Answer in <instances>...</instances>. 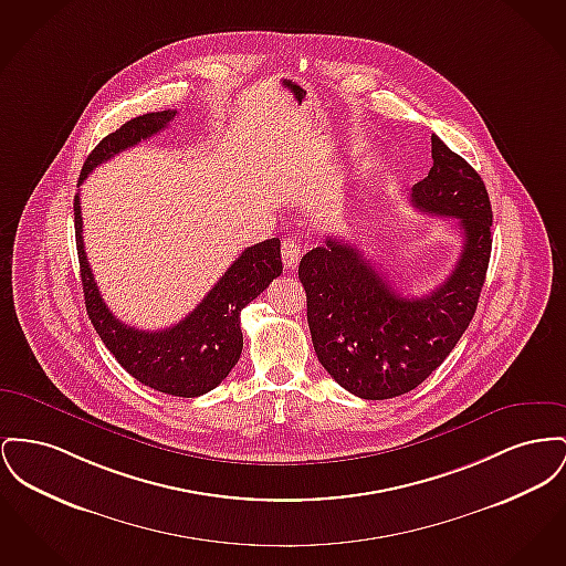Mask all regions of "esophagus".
Masks as SVG:
<instances>
[{
	"label": "esophagus",
	"mask_w": 566,
	"mask_h": 566,
	"mask_svg": "<svg viewBox=\"0 0 566 566\" xmlns=\"http://www.w3.org/2000/svg\"><path fill=\"white\" fill-rule=\"evenodd\" d=\"M301 245L297 239H293V237H286L284 241H282V263L286 269H295L297 263H300L301 259Z\"/></svg>",
	"instance_id": "obj_1"
}]
</instances>
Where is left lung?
<instances>
[{
	"label": "left lung",
	"instance_id": "obj_1",
	"mask_svg": "<svg viewBox=\"0 0 566 566\" xmlns=\"http://www.w3.org/2000/svg\"><path fill=\"white\" fill-rule=\"evenodd\" d=\"M432 160L412 186V207L458 218L464 248L430 295H399L364 252L335 237L301 259L318 361L357 398H398L419 387L455 348L479 303L492 254L490 197L481 175L436 134Z\"/></svg>",
	"mask_w": 566,
	"mask_h": 566
}]
</instances>
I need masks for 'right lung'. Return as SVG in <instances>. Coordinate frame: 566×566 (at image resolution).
<instances>
[{
    "label": "right lung",
    "instance_id": "1",
    "mask_svg": "<svg viewBox=\"0 0 566 566\" xmlns=\"http://www.w3.org/2000/svg\"><path fill=\"white\" fill-rule=\"evenodd\" d=\"M175 115L177 111L147 113L104 136L81 168L78 186L102 163L167 128ZM74 231L85 307L92 325L117 364L138 382L168 396L199 398L216 389L239 361L243 348V333L239 325L241 310L256 300L269 282L282 273L280 239L273 237L245 248L195 312H190L181 323L163 332H140L115 318L102 301L83 245L78 195L74 197Z\"/></svg>",
    "mask_w": 566,
    "mask_h": 566
}]
</instances>
